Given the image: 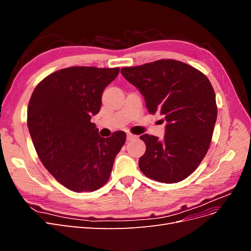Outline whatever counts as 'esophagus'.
<instances>
[{
  "mask_svg": "<svg viewBox=\"0 0 251 251\" xmlns=\"http://www.w3.org/2000/svg\"><path fill=\"white\" fill-rule=\"evenodd\" d=\"M135 138H136V136H135V135H133V134H131V133L126 134V141L133 140V139H135Z\"/></svg>",
  "mask_w": 251,
  "mask_h": 251,
  "instance_id": "obj_1",
  "label": "esophagus"
}]
</instances>
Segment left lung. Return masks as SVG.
Segmentation results:
<instances>
[{
    "instance_id": "8db88e82",
    "label": "left lung",
    "mask_w": 251,
    "mask_h": 251,
    "mask_svg": "<svg viewBox=\"0 0 251 251\" xmlns=\"http://www.w3.org/2000/svg\"><path fill=\"white\" fill-rule=\"evenodd\" d=\"M121 74L139 90L149 113L166 121L163 139L140 136L147 146L138 162L141 172L164 183L184 180L206 155L215 128L218 109L210 81L174 59L123 68Z\"/></svg>"
}]
</instances>
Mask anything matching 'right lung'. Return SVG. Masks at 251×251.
<instances>
[{
  "mask_svg": "<svg viewBox=\"0 0 251 251\" xmlns=\"http://www.w3.org/2000/svg\"><path fill=\"white\" fill-rule=\"evenodd\" d=\"M119 68L70 67L37 85L29 100L28 130L42 163L73 192H93L107 183L126 142L117 131L102 138L91 117L100 111L105 87Z\"/></svg>",
  "mask_w": 251,
  "mask_h": 251,
  "instance_id": "right-lung-1",
  "label": "right lung"
}]
</instances>
